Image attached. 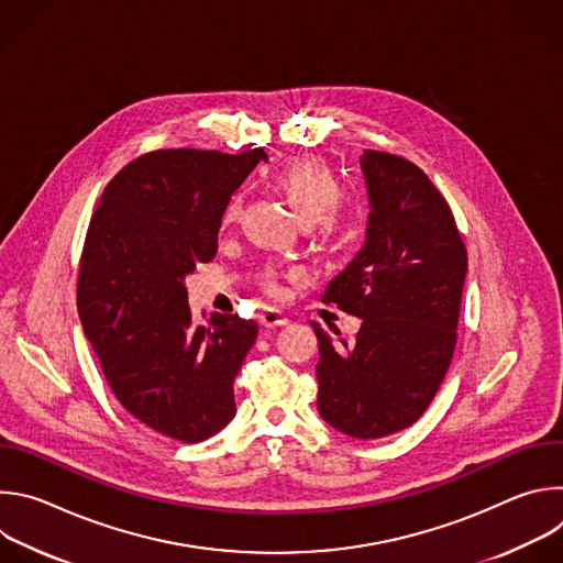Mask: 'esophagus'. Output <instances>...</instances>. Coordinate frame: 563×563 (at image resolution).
Masks as SVG:
<instances>
[{
	"mask_svg": "<svg viewBox=\"0 0 563 563\" xmlns=\"http://www.w3.org/2000/svg\"><path fill=\"white\" fill-rule=\"evenodd\" d=\"M258 320L263 328H283L289 323V318L280 309H274V307H267L265 311H261Z\"/></svg>",
	"mask_w": 563,
	"mask_h": 563,
	"instance_id": "1",
	"label": "esophagus"
}]
</instances>
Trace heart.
<instances>
[{
	"mask_svg": "<svg viewBox=\"0 0 563 563\" xmlns=\"http://www.w3.org/2000/svg\"><path fill=\"white\" fill-rule=\"evenodd\" d=\"M272 185L285 196L294 216L300 224H318L323 233H330L336 222V209L345 200V187L341 178L318 157H298L291 163L272 172ZM240 216V200L231 196L220 211V227L231 229ZM265 289L274 291L278 287L272 272L265 274Z\"/></svg>",
	"mask_w": 563,
	"mask_h": 563,
	"instance_id": "heart-1",
	"label": "heart"
}]
</instances>
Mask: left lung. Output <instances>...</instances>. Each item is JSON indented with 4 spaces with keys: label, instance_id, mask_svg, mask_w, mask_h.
I'll return each mask as SVG.
<instances>
[{
    "label": "left lung",
    "instance_id": "left-lung-1",
    "mask_svg": "<svg viewBox=\"0 0 563 563\" xmlns=\"http://www.w3.org/2000/svg\"><path fill=\"white\" fill-rule=\"evenodd\" d=\"M367 240L325 289V305L358 316L354 341L318 339V415L354 439L417 423L456 347L467 252L452 209L421 167L367 148ZM341 336V332H336Z\"/></svg>",
    "mask_w": 563,
    "mask_h": 563
}]
</instances>
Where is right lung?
<instances>
[{"label":"right lung","mask_w":563,"mask_h":563,"mask_svg":"<svg viewBox=\"0 0 563 563\" xmlns=\"http://www.w3.org/2000/svg\"><path fill=\"white\" fill-rule=\"evenodd\" d=\"M267 153L148 151L120 169L89 222L77 311L104 378L140 423L183 443L235 417L233 378L258 325L194 320L185 276L218 250L220 211Z\"/></svg>","instance_id":"1"}]
</instances>
